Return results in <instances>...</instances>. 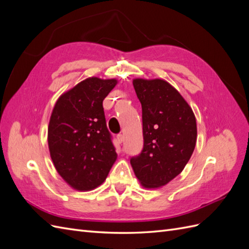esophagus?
<instances>
[{"label": "esophagus", "mask_w": 249, "mask_h": 249, "mask_svg": "<svg viewBox=\"0 0 249 249\" xmlns=\"http://www.w3.org/2000/svg\"><path fill=\"white\" fill-rule=\"evenodd\" d=\"M116 140H117V142L119 143V144H122V142L124 141V135L118 134L117 136H116Z\"/></svg>", "instance_id": "34e87169"}]
</instances>
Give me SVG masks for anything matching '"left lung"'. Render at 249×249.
I'll return each mask as SVG.
<instances>
[{
	"mask_svg": "<svg viewBox=\"0 0 249 249\" xmlns=\"http://www.w3.org/2000/svg\"><path fill=\"white\" fill-rule=\"evenodd\" d=\"M142 107L143 149L131 158L142 187L155 189L178 176L196 144V119L178 90L162 79H134Z\"/></svg>",
	"mask_w": 249,
	"mask_h": 249,
	"instance_id": "left-lung-1",
	"label": "left lung"
}]
</instances>
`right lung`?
Listing matches in <instances>:
<instances>
[{
  "label": "right lung",
  "mask_w": 249,
  "mask_h": 249,
  "mask_svg": "<svg viewBox=\"0 0 249 249\" xmlns=\"http://www.w3.org/2000/svg\"><path fill=\"white\" fill-rule=\"evenodd\" d=\"M116 79L91 77L60 95L48 129L50 155L71 188L89 191L106 179L117 158L107 129L103 101Z\"/></svg>",
  "instance_id": "obj_1"
}]
</instances>
